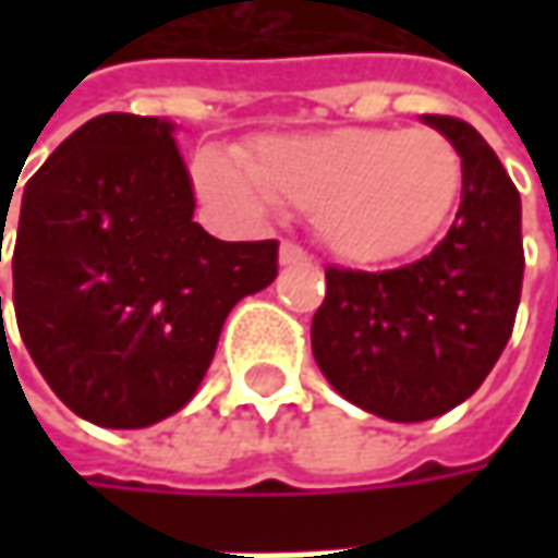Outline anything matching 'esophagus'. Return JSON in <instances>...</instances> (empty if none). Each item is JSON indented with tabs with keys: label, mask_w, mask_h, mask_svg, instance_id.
<instances>
[{
	"label": "esophagus",
	"mask_w": 558,
	"mask_h": 558,
	"mask_svg": "<svg viewBox=\"0 0 558 558\" xmlns=\"http://www.w3.org/2000/svg\"><path fill=\"white\" fill-rule=\"evenodd\" d=\"M278 262H280V268H296V265H306V262H310V255H306L300 245H293V242H283L278 252Z\"/></svg>",
	"instance_id": "esophagus-1"
}]
</instances>
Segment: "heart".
Wrapping results in <instances>:
<instances>
[{"label":"heart","mask_w":558,"mask_h":558,"mask_svg":"<svg viewBox=\"0 0 558 558\" xmlns=\"http://www.w3.org/2000/svg\"><path fill=\"white\" fill-rule=\"evenodd\" d=\"M193 180L213 203L262 213L306 209L345 265L381 268L426 248L462 196V158L433 129H329L275 135L235 158L203 148Z\"/></svg>","instance_id":"obj_1"}]
</instances>
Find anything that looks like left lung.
I'll return each instance as SVG.
<instances>
[{"label": "left lung", "mask_w": 558, "mask_h": 558, "mask_svg": "<svg viewBox=\"0 0 558 558\" xmlns=\"http://www.w3.org/2000/svg\"><path fill=\"white\" fill-rule=\"evenodd\" d=\"M462 158V206L433 255L381 275L326 268L313 359L349 403L423 423L469 400L513 329L523 239L520 193L488 142L462 119L423 116Z\"/></svg>", "instance_id": "1"}]
</instances>
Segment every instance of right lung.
I'll return each instance as SVG.
<instances>
[{"label":"right lung","mask_w":558,"mask_h":558,"mask_svg":"<svg viewBox=\"0 0 558 558\" xmlns=\"http://www.w3.org/2000/svg\"><path fill=\"white\" fill-rule=\"evenodd\" d=\"M173 132L158 116H96L22 193L12 252L22 342L57 397L109 429L183 410L232 306L278 278V242H219L193 222Z\"/></svg>","instance_id":"obj_1"}]
</instances>
